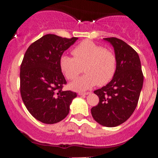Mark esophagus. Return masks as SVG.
<instances>
[{
    "mask_svg": "<svg viewBox=\"0 0 158 158\" xmlns=\"http://www.w3.org/2000/svg\"><path fill=\"white\" fill-rule=\"evenodd\" d=\"M90 93V92H79V95H89V94Z\"/></svg>",
    "mask_w": 158,
    "mask_h": 158,
    "instance_id": "esophagus-1",
    "label": "esophagus"
}]
</instances>
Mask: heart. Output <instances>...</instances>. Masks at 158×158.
Masks as SVG:
<instances>
[{
    "label": "heart",
    "instance_id": "heart-1",
    "mask_svg": "<svg viewBox=\"0 0 158 158\" xmlns=\"http://www.w3.org/2000/svg\"><path fill=\"white\" fill-rule=\"evenodd\" d=\"M73 56H62L60 66L68 80H73L84 70L86 73L70 85L77 91H85L95 85H105L113 79L117 58L111 51L90 40H84L72 51Z\"/></svg>",
    "mask_w": 158,
    "mask_h": 158
}]
</instances>
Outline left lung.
<instances>
[{
	"label": "left lung",
	"mask_w": 158,
	"mask_h": 158,
	"mask_svg": "<svg viewBox=\"0 0 158 158\" xmlns=\"http://www.w3.org/2000/svg\"><path fill=\"white\" fill-rule=\"evenodd\" d=\"M104 40L114 47L117 69L111 82L94 91L99 102L92 108L91 113L100 125L115 127L126 122L136 109L144 76L139 56L135 49L118 38Z\"/></svg>",
	"instance_id": "1"
}]
</instances>
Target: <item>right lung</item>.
I'll return each instance as SVG.
<instances>
[{
	"instance_id": "1",
	"label": "right lung",
	"mask_w": 158,
	"mask_h": 158,
	"mask_svg": "<svg viewBox=\"0 0 158 158\" xmlns=\"http://www.w3.org/2000/svg\"><path fill=\"white\" fill-rule=\"evenodd\" d=\"M77 39L44 35L25 52L20 65V95L29 112L43 123L55 124L64 119L77 96L76 92L62 90L67 82L60 66L63 52Z\"/></svg>"
}]
</instances>
